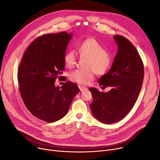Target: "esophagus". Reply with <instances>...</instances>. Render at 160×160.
<instances>
[{
	"instance_id": "1",
	"label": "esophagus",
	"mask_w": 160,
	"mask_h": 160,
	"mask_svg": "<svg viewBox=\"0 0 160 160\" xmlns=\"http://www.w3.org/2000/svg\"><path fill=\"white\" fill-rule=\"evenodd\" d=\"M78 88H79L80 90L81 91H83L87 90V89H88L87 88H86V87H84V86H81V85H78Z\"/></svg>"
}]
</instances>
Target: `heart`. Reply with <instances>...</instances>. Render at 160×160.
<instances>
[{
	"mask_svg": "<svg viewBox=\"0 0 160 160\" xmlns=\"http://www.w3.org/2000/svg\"><path fill=\"white\" fill-rule=\"evenodd\" d=\"M78 52L81 58H86L83 70H74L70 72L69 78L79 84L86 85L94 77V73L104 74L110 68L112 58L103 46L94 38H88L78 45ZM77 56L73 50H69L64 55L65 65L71 68L77 63Z\"/></svg>",
	"mask_w": 160,
	"mask_h": 160,
	"instance_id": "b5f03b06",
	"label": "heart"
}]
</instances>
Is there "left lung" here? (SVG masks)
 Returning <instances> with one entry per match:
<instances>
[{"mask_svg": "<svg viewBox=\"0 0 160 160\" xmlns=\"http://www.w3.org/2000/svg\"><path fill=\"white\" fill-rule=\"evenodd\" d=\"M118 46L111 68L98 80L102 88H111L107 93L89 88L93 98L91 110L95 118L105 124L118 122L130 112L135 104L144 78V66L141 58L131 42L115 35Z\"/></svg>", "mask_w": 160, "mask_h": 160, "instance_id": "1", "label": "left lung"}]
</instances>
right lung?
<instances>
[{"label": "right lung", "mask_w": 160, "mask_h": 160, "mask_svg": "<svg viewBox=\"0 0 160 160\" xmlns=\"http://www.w3.org/2000/svg\"><path fill=\"white\" fill-rule=\"evenodd\" d=\"M72 36L62 32L38 38L24 52L19 67V91L25 106L33 116L48 122L63 118L80 91L69 81L55 86L65 70L64 55Z\"/></svg>", "instance_id": "1"}]
</instances>
